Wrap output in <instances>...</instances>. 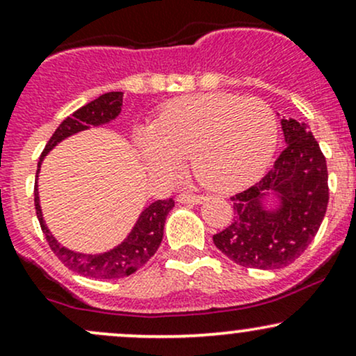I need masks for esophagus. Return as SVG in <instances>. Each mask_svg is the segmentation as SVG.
<instances>
[{
  "label": "esophagus",
  "mask_w": 356,
  "mask_h": 356,
  "mask_svg": "<svg viewBox=\"0 0 356 356\" xmlns=\"http://www.w3.org/2000/svg\"><path fill=\"white\" fill-rule=\"evenodd\" d=\"M175 199H177V202H181V204H201L204 201V195L189 194V192H181V194H179Z\"/></svg>",
  "instance_id": "34e87169"
}]
</instances>
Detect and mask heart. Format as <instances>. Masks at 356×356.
<instances>
[{
  "label": "heart",
  "instance_id": "obj_1",
  "mask_svg": "<svg viewBox=\"0 0 356 356\" xmlns=\"http://www.w3.org/2000/svg\"><path fill=\"white\" fill-rule=\"evenodd\" d=\"M277 142L273 108L259 99L232 93H199L165 105L136 145L150 169L172 175L186 155L204 186L236 191L264 172Z\"/></svg>",
  "mask_w": 356,
  "mask_h": 356
}]
</instances>
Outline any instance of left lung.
Listing matches in <instances>:
<instances>
[{
	"instance_id": "left-lung-1",
	"label": "left lung",
	"mask_w": 356,
	"mask_h": 356,
	"mask_svg": "<svg viewBox=\"0 0 356 356\" xmlns=\"http://www.w3.org/2000/svg\"><path fill=\"white\" fill-rule=\"evenodd\" d=\"M281 129L286 149L259 182L232 195L231 224L212 236L216 248L244 268L291 264L316 236L328 207V169L316 138L295 118H281ZM269 193L277 201L266 208Z\"/></svg>"
}]
</instances>
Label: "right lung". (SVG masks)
Returning a JSON list of instances; mask_svg holds the SVG:
<instances>
[{"instance_id": "1", "label": "right lung", "mask_w": 356, "mask_h": 356, "mask_svg": "<svg viewBox=\"0 0 356 356\" xmlns=\"http://www.w3.org/2000/svg\"><path fill=\"white\" fill-rule=\"evenodd\" d=\"M122 100H124V93L122 92L104 93L99 99L83 105L76 112H73L70 117L65 118L58 125V129L55 130L50 140H48V144L44 145V150L38 162V169H36L35 209L48 246L51 248V251L68 269L79 273L81 276L95 277V280L125 277L134 275L138 268L144 266L161 246L162 236H164L165 218L174 207V199L155 201L150 206H147L142 211V214L138 216L136 226L132 227L130 234L118 246L110 249L107 252H100V254H83V252H76L61 246L47 227V224H44L38 197V174L44 155L50 152L53 147L58 145L67 137L83 132L90 127H100L112 122L120 113Z\"/></svg>"}]
</instances>
